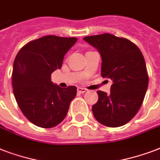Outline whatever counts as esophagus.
I'll use <instances>...</instances> for the list:
<instances>
[{
  "label": "esophagus",
  "instance_id": "obj_1",
  "mask_svg": "<svg viewBox=\"0 0 160 160\" xmlns=\"http://www.w3.org/2000/svg\"><path fill=\"white\" fill-rule=\"evenodd\" d=\"M77 91H78V93H80V94H84V93L86 92V91H87V89H85V88L78 87Z\"/></svg>",
  "mask_w": 160,
  "mask_h": 160
}]
</instances>
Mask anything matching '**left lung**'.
Listing matches in <instances>:
<instances>
[{"instance_id": "obj_1", "label": "left lung", "mask_w": 160, "mask_h": 160, "mask_svg": "<svg viewBox=\"0 0 160 160\" xmlns=\"http://www.w3.org/2000/svg\"><path fill=\"white\" fill-rule=\"evenodd\" d=\"M84 41L97 49L102 60L101 75L113 82L109 95L97 91L99 100L92 106L93 114L105 126H122L139 111L148 89L144 56L133 42L111 34L85 36Z\"/></svg>"}]
</instances>
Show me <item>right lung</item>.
<instances>
[{
	"label": "right lung",
	"instance_id": "add662e5",
	"mask_svg": "<svg viewBox=\"0 0 160 160\" xmlns=\"http://www.w3.org/2000/svg\"><path fill=\"white\" fill-rule=\"evenodd\" d=\"M77 41L75 37L46 36L24 46L12 71L13 92L23 114L36 126L52 128L67 114L77 88H61L51 80L62 66L64 56Z\"/></svg>",
	"mask_w": 160,
	"mask_h": 160
}]
</instances>
